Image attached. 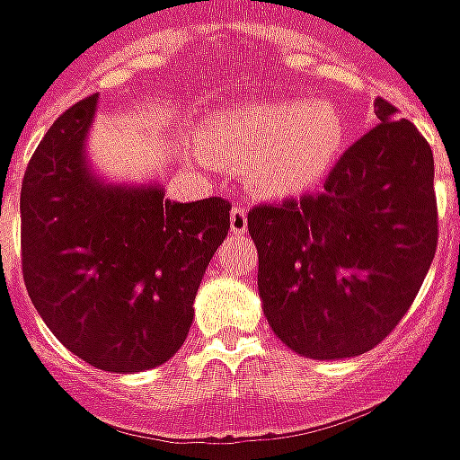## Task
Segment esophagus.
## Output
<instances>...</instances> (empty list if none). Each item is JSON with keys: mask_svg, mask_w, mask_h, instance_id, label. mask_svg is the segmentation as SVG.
<instances>
[{"mask_svg": "<svg viewBox=\"0 0 460 460\" xmlns=\"http://www.w3.org/2000/svg\"><path fill=\"white\" fill-rule=\"evenodd\" d=\"M231 234H246L249 231V211L246 207H234L229 214Z\"/></svg>", "mask_w": 460, "mask_h": 460, "instance_id": "34e87169", "label": "esophagus"}]
</instances>
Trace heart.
I'll return each mask as SVG.
<instances>
[{
	"label": "heart",
	"mask_w": 460,
	"mask_h": 460,
	"mask_svg": "<svg viewBox=\"0 0 460 460\" xmlns=\"http://www.w3.org/2000/svg\"><path fill=\"white\" fill-rule=\"evenodd\" d=\"M347 120L328 101H256L201 125L214 160L246 170L263 197L283 199L313 190L342 155ZM197 157L204 160L199 152Z\"/></svg>",
	"instance_id": "heart-1"
}]
</instances>
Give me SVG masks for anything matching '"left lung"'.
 <instances>
[{
    "instance_id": "8db88e82",
    "label": "left lung",
    "mask_w": 460,
    "mask_h": 460,
    "mask_svg": "<svg viewBox=\"0 0 460 460\" xmlns=\"http://www.w3.org/2000/svg\"><path fill=\"white\" fill-rule=\"evenodd\" d=\"M375 113L379 125L345 150L320 194L249 211L263 315L310 359L379 345L434 261L431 147L392 103L376 98Z\"/></svg>"
}]
</instances>
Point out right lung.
<instances>
[{
	"instance_id": "right-lung-1",
	"label": "right lung",
	"mask_w": 460,
	"mask_h": 460,
	"mask_svg": "<svg viewBox=\"0 0 460 460\" xmlns=\"http://www.w3.org/2000/svg\"><path fill=\"white\" fill-rule=\"evenodd\" d=\"M95 111L98 95L68 108L26 167L22 270L36 313L64 347L95 369L132 375L184 345L231 204H180L157 181L98 177L85 157Z\"/></svg>"
}]
</instances>
